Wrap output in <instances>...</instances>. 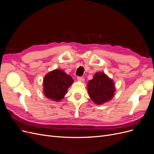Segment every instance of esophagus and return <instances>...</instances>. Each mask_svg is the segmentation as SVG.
<instances>
[{"label": "esophagus", "mask_w": 154, "mask_h": 154, "mask_svg": "<svg viewBox=\"0 0 154 154\" xmlns=\"http://www.w3.org/2000/svg\"><path fill=\"white\" fill-rule=\"evenodd\" d=\"M77 80L80 82H84V78L82 77H78Z\"/></svg>", "instance_id": "esophagus-1"}]
</instances>
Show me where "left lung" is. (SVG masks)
Wrapping results in <instances>:
<instances>
[{
    "mask_svg": "<svg viewBox=\"0 0 154 154\" xmlns=\"http://www.w3.org/2000/svg\"><path fill=\"white\" fill-rule=\"evenodd\" d=\"M88 91L91 100L97 105L110 101L116 91L112 79L103 72H97L88 83Z\"/></svg>",
    "mask_w": 154,
    "mask_h": 154,
    "instance_id": "left-lung-1",
    "label": "left lung"
}]
</instances>
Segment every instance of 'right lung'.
Returning <instances> with one entry per match:
<instances>
[{"label": "right lung", "instance_id": "add662e5", "mask_svg": "<svg viewBox=\"0 0 154 154\" xmlns=\"http://www.w3.org/2000/svg\"><path fill=\"white\" fill-rule=\"evenodd\" d=\"M73 82L72 77L63 70H54L44 77L43 90L45 95L53 101H60L65 96L68 88Z\"/></svg>", "mask_w": 154, "mask_h": 154}]
</instances>
